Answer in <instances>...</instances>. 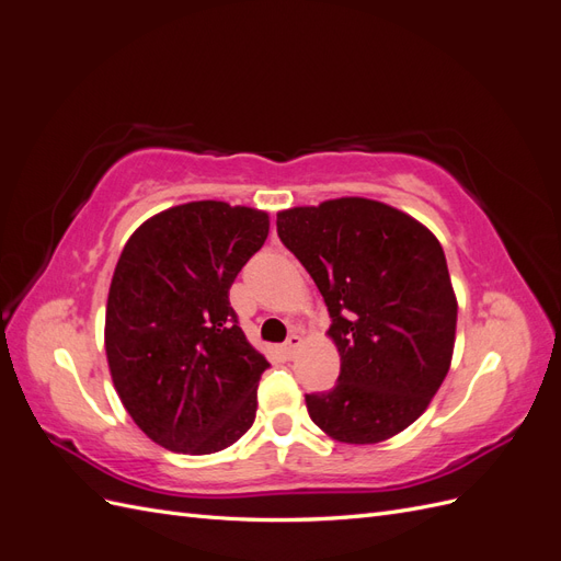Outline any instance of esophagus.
I'll return each instance as SVG.
<instances>
[{"instance_id": "obj_1", "label": "esophagus", "mask_w": 561, "mask_h": 561, "mask_svg": "<svg viewBox=\"0 0 561 561\" xmlns=\"http://www.w3.org/2000/svg\"><path fill=\"white\" fill-rule=\"evenodd\" d=\"M299 346H301V336H299L297 332H293L290 336H287V339H285V344H283V348H285V353H287V355H293Z\"/></svg>"}]
</instances>
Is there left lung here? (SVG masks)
Instances as JSON below:
<instances>
[{
	"instance_id": "1",
	"label": "left lung",
	"mask_w": 561,
	"mask_h": 561,
	"mask_svg": "<svg viewBox=\"0 0 561 561\" xmlns=\"http://www.w3.org/2000/svg\"><path fill=\"white\" fill-rule=\"evenodd\" d=\"M290 250L328 304L336 386L307 396L320 431L377 445L426 412L454 353L456 295L435 236L386 203L346 196L278 213Z\"/></svg>"
}]
</instances>
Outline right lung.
Returning a JSON list of instances; mask_svg holds the SVG:
<instances>
[{
	"mask_svg": "<svg viewBox=\"0 0 561 561\" xmlns=\"http://www.w3.org/2000/svg\"><path fill=\"white\" fill-rule=\"evenodd\" d=\"M268 236V215L225 201L168 208L133 231L116 262L105 351L126 412L182 454L231 447L254 421L268 367L229 287Z\"/></svg>",
	"mask_w": 561,
	"mask_h": 561,
	"instance_id": "right-lung-1",
	"label": "right lung"
}]
</instances>
